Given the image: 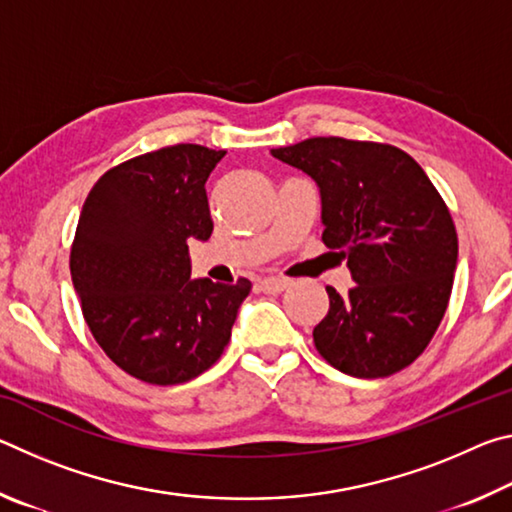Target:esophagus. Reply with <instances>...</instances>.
Returning <instances> with one entry per match:
<instances>
[{"label": "esophagus", "instance_id": "1", "mask_svg": "<svg viewBox=\"0 0 512 512\" xmlns=\"http://www.w3.org/2000/svg\"><path fill=\"white\" fill-rule=\"evenodd\" d=\"M259 287L266 293H282L289 287V280H284V277H264V280H259Z\"/></svg>", "mask_w": 512, "mask_h": 512}]
</instances>
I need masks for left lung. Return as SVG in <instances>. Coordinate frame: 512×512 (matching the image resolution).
Listing matches in <instances>:
<instances>
[{
	"mask_svg": "<svg viewBox=\"0 0 512 512\" xmlns=\"http://www.w3.org/2000/svg\"><path fill=\"white\" fill-rule=\"evenodd\" d=\"M314 180L323 244L348 259L354 287H327L314 327L327 363L350 377H388L420 357L445 316L458 259L456 228L409 153L375 142L311 137L271 149Z\"/></svg>",
	"mask_w": 512,
	"mask_h": 512,
	"instance_id": "left-lung-1",
	"label": "left lung"
}]
</instances>
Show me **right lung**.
Listing matches in <instances>:
<instances>
[{"instance_id":"obj_1","label":"right lung","mask_w":512,"mask_h":512,"mask_svg":"<svg viewBox=\"0 0 512 512\" xmlns=\"http://www.w3.org/2000/svg\"><path fill=\"white\" fill-rule=\"evenodd\" d=\"M225 151L176 144L103 173L83 203L69 257L90 332L146 384L201 375L230 341L250 282L192 280L189 241L212 235L205 183Z\"/></svg>"}]
</instances>
